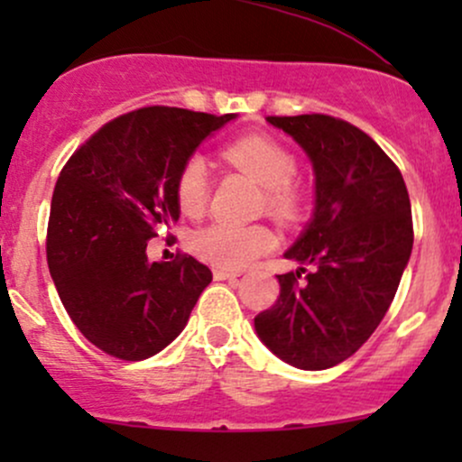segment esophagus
I'll list each match as a JSON object with an SVG mask.
<instances>
[{"label": "esophagus", "instance_id": "esophagus-1", "mask_svg": "<svg viewBox=\"0 0 462 462\" xmlns=\"http://www.w3.org/2000/svg\"><path fill=\"white\" fill-rule=\"evenodd\" d=\"M236 272H227V269H215V280H236Z\"/></svg>", "mask_w": 462, "mask_h": 462}]
</instances>
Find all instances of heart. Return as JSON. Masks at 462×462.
I'll return each instance as SVG.
<instances>
[{
    "instance_id": "b5f03b06",
    "label": "heart",
    "mask_w": 462,
    "mask_h": 462,
    "mask_svg": "<svg viewBox=\"0 0 462 462\" xmlns=\"http://www.w3.org/2000/svg\"><path fill=\"white\" fill-rule=\"evenodd\" d=\"M221 153L232 167L261 184L264 189V206L273 217L291 221L300 215L304 193L293 180L298 173V161L282 143L269 136L249 134L227 143ZM173 190L184 215L198 217L204 213L210 198V173L204 156L193 153L180 164ZM275 245L278 238L263 224L241 226L215 221L190 238V247L201 261L230 272L247 267L256 258L273 252Z\"/></svg>"
}]
</instances>
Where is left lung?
Listing matches in <instances>:
<instances>
[{"mask_svg": "<svg viewBox=\"0 0 462 462\" xmlns=\"http://www.w3.org/2000/svg\"><path fill=\"white\" fill-rule=\"evenodd\" d=\"M267 121L309 153L317 199L284 254L304 267L278 275V300L254 326L284 363L328 369L358 352L395 298L415 236L411 199L397 164L356 125L317 113Z\"/></svg>", "mask_w": 462, "mask_h": 462, "instance_id": "left-lung-1", "label": "left lung"}]
</instances>
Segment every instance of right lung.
I'll return each mask as SVG.
<instances>
[{
  "label": "right lung",
  "mask_w": 462,
  "mask_h": 462,
  "mask_svg": "<svg viewBox=\"0 0 462 462\" xmlns=\"http://www.w3.org/2000/svg\"><path fill=\"white\" fill-rule=\"evenodd\" d=\"M230 119L145 106L102 125L62 167L47 264L71 321L108 356L143 360L167 347L213 280L189 254L150 263L145 249L178 221L180 164Z\"/></svg>",
  "instance_id": "obj_1"
}]
</instances>
